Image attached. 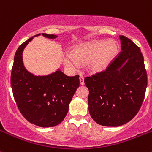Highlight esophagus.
Returning <instances> with one entry per match:
<instances>
[{"label":"esophagus","instance_id":"esophagus-1","mask_svg":"<svg viewBox=\"0 0 152 152\" xmlns=\"http://www.w3.org/2000/svg\"><path fill=\"white\" fill-rule=\"evenodd\" d=\"M79 81H80V85H83L85 84V82H84V76H79Z\"/></svg>","mask_w":152,"mask_h":152}]
</instances>
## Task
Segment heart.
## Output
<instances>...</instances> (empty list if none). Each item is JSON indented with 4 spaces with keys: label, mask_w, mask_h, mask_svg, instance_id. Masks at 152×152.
<instances>
[{
    "label": "heart",
    "mask_w": 152,
    "mask_h": 152,
    "mask_svg": "<svg viewBox=\"0 0 152 152\" xmlns=\"http://www.w3.org/2000/svg\"><path fill=\"white\" fill-rule=\"evenodd\" d=\"M119 51L117 41L98 40L84 42L75 45L70 53L63 57L64 65L75 70L79 62H88V68L92 72H99L107 67L113 62Z\"/></svg>",
    "instance_id": "obj_1"
}]
</instances>
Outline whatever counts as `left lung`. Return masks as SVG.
<instances>
[{"mask_svg": "<svg viewBox=\"0 0 152 152\" xmlns=\"http://www.w3.org/2000/svg\"><path fill=\"white\" fill-rule=\"evenodd\" d=\"M121 51L105 70L85 78L92 118L104 126H119L140 110L147 87V73L140 49L120 35Z\"/></svg>", "mask_w": 152, "mask_h": 152, "instance_id": "8db88e82", "label": "left lung"}]
</instances>
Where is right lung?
Returning <instances> with one entry per match:
<instances>
[{
    "mask_svg": "<svg viewBox=\"0 0 152 152\" xmlns=\"http://www.w3.org/2000/svg\"><path fill=\"white\" fill-rule=\"evenodd\" d=\"M42 35L50 39L57 37ZM33 37L21 44L15 53L11 73L12 93L20 112L30 123L40 127L55 126L66 116L69 104L79 87V76H67L59 70L48 76H34L28 72L22 55Z\"/></svg>",
    "mask_w": 152,
    "mask_h": 152,
    "instance_id": "obj_1",
    "label": "right lung"
}]
</instances>
